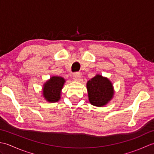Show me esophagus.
Wrapping results in <instances>:
<instances>
[{
    "label": "esophagus",
    "instance_id": "obj_1",
    "mask_svg": "<svg viewBox=\"0 0 154 154\" xmlns=\"http://www.w3.org/2000/svg\"><path fill=\"white\" fill-rule=\"evenodd\" d=\"M73 77L75 81H79L81 79V75L79 73H75L73 75Z\"/></svg>",
    "mask_w": 154,
    "mask_h": 154
}]
</instances>
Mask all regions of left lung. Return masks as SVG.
I'll list each match as a JSON object with an SVG mask.
<instances>
[{
	"label": "left lung",
	"mask_w": 154,
	"mask_h": 154,
	"mask_svg": "<svg viewBox=\"0 0 154 154\" xmlns=\"http://www.w3.org/2000/svg\"><path fill=\"white\" fill-rule=\"evenodd\" d=\"M89 100L96 106H103L112 99L114 89L112 83L106 77L97 75L87 83Z\"/></svg>",
	"instance_id": "8db88e82"
}]
</instances>
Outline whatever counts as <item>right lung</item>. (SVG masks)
I'll return each mask as SVG.
<instances>
[{"label":"right lung","instance_id":"obj_1","mask_svg":"<svg viewBox=\"0 0 154 154\" xmlns=\"http://www.w3.org/2000/svg\"><path fill=\"white\" fill-rule=\"evenodd\" d=\"M65 82L62 77L53 76L44 85L43 97L50 103H55L61 99V91Z\"/></svg>","mask_w":154,"mask_h":154}]
</instances>
